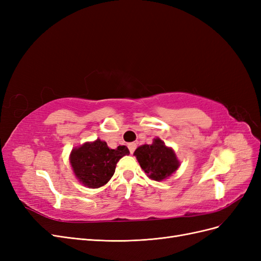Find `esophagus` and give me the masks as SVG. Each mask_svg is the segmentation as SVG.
Returning a JSON list of instances; mask_svg holds the SVG:
<instances>
[{
	"mask_svg": "<svg viewBox=\"0 0 261 261\" xmlns=\"http://www.w3.org/2000/svg\"><path fill=\"white\" fill-rule=\"evenodd\" d=\"M136 147H137V145H136L135 143H132V144H129V145H128V149H129V152H130V153H134V151H135V149H136Z\"/></svg>",
	"mask_w": 261,
	"mask_h": 261,
	"instance_id": "1",
	"label": "esophagus"
}]
</instances>
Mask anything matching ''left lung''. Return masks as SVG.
<instances>
[{"mask_svg":"<svg viewBox=\"0 0 261 261\" xmlns=\"http://www.w3.org/2000/svg\"><path fill=\"white\" fill-rule=\"evenodd\" d=\"M134 155H136L141 169L153 180H163L174 173L178 167L174 150L165 146L160 138H154L151 145L138 147Z\"/></svg>","mask_w":261,"mask_h":261,"instance_id":"obj_1","label":"left lung"}]
</instances>
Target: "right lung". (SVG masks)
Here are the masks:
<instances>
[{"label":"right lung","mask_w":261,"mask_h":261,"mask_svg":"<svg viewBox=\"0 0 261 261\" xmlns=\"http://www.w3.org/2000/svg\"><path fill=\"white\" fill-rule=\"evenodd\" d=\"M128 153L126 146L111 149L106 141L97 139L73 149L69 162L81 183L89 188H98L108 183L114 174L118 160Z\"/></svg>","instance_id":"1"}]
</instances>
